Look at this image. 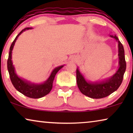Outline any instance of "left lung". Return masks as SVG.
<instances>
[{"mask_svg":"<svg viewBox=\"0 0 133 133\" xmlns=\"http://www.w3.org/2000/svg\"><path fill=\"white\" fill-rule=\"evenodd\" d=\"M118 43L119 68L111 77L103 81L91 82L85 79L80 71L79 67L76 70L77 84L81 92L84 95L92 99H101L107 97L119 88L122 82L123 75L126 70L125 51L122 44L116 35H111Z\"/></svg>","mask_w":133,"mask_h":133,"instance_id":"1","label":"left lung"}]
</instances>
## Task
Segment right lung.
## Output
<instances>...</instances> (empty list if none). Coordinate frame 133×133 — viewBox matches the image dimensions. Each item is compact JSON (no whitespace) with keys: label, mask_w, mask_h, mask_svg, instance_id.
I'll list each match as a JSON object with an SVG mask.
<instances>
[{"label":"right lung","mask_w":133,"mask_h":133,"mask_svg":"<svg viewBox=\"0 0 133 133\" xmlns=\"http://www.w3.org/2000/svg\"><path fill=\"white\" fill-rule=\"evenodd\" d=\"M30 29H32V28H25L22 30L12 42L10 48V52H9L8 59L7 61V68H8V72L10 74L11 81L14 88L18 91L28 97L32 98V99H39V98H41L46 96L51 91L52 88V83H53L56 74L62 67L64 66V65H61L54 68L51 73L50 77L43 83H32L17 76L12 61V51L13 50L14 44L18 37L23 31L30 30Z\"/></svg>","instance_id":"add662e5"}]
</instances>
